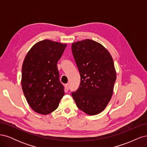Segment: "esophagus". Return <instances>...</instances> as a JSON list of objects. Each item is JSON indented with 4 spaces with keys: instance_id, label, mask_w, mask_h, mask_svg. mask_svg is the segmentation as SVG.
Wrapping results in <instances>:
<instances>
[{
    "instance_id": "esophagus-1",
    "label": "esophagus",
    "mask_w": 147,
    "mask_h": 147,
    "mask_svg": "<svg viewBox=\"0 0 147 147\" xmlns=\"http://www.w3.org/2000/svg\"><path fill=\"white\" fill-rule=\"evenodd\" d=\"M69 83H67V84H66L65 85V90H67V91H68L69 90Z\"/></svg>"
}]
</instances>
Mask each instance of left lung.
Returning a JSON list of instances; mask_svg holds the SVG:
<instances>
[{"mask_svg":"<svg viewBox=\"0 0 147 147\" xmlns=\"http://www.w3.org/2000/svg\"><path fill=\"white\" fill-rule=\"evenodd\" d=\"M80 75V86L72 92L77 107L90 115L103 111L113 95L117 74L113 60L100 43L86 39L72 44Z\"/></svg>","mask_w":147,"mask_h":147,"instance_id":"obj_1","label":"left lung"}]
</instances>
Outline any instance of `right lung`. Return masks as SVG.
<instances>
[{
    "label": "right lung",
    "instance_id": "1",
    "mask_svg": "<svg viewBox=\"0 0 147 147\" xmlns=\"http://www.w3.org/2000/svg\"><path fill=\"white\" fill-rule=\"evenodd\" d=\"M67 44L44 40L30 48L22 67V89L32 109L48 115L55 110L64 95L57 63Z\"/></svg>",
    "mask_w": 147,
    "mask_h": 147
}]
</instances>
